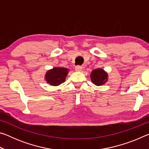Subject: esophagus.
I'll return each mask as SVG.
<instances>
[{
  "instance_id": "34e87169",
  "label": "esophagus",
  "mask_w": 149,
  "mask_h": 149,
  "mask_svg": "<svg viewBox=\"0 0 149 149\" xmlns=\"http://www.w3.org/2000/svg\"><path fill=\"white\" fill-rule=\"evenodd\" d=\"M75 69L77 72H81L82 70H83V67L80 66V65H77V66H75Z\"/></svg>"
}]
</instances>
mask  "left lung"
I'll return each instance as SVG.
<instances>
[{"label": "left lung", "mask_w": 149, "mask_h": 149, "mask_svg": "<svg viewBox=\"0 0 149 149\" xmlns=\"http://www.w3.org/2000/svg\"><path fill=\"white\" fill-rule=\"evenodd\" d=\"M90 77L93 84L97 86H100L105 84L108 79V73L102 68L93 70L90 75Z\"/></svg>", "instance_id": "1"}]
</instances>
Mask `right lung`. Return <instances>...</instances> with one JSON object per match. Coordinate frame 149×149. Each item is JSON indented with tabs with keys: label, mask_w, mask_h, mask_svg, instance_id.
<instances>
[{
	"label": "right lung",
	"mask_w": 149,
	"mask_h": 149,
	"mask_svg": "<svg viewBox=\"0 0 149 149\" xmlns=\"http://www.w3.org/2000/svg\"><path fill=\"white\" fill-rule=\"evenodd\" d=\"M70 70L64 67H54L45 75V80L52 86H58L65 81Z\"/></svg>",
	"instance_id": "right-lung-1"
}]
</instances>
